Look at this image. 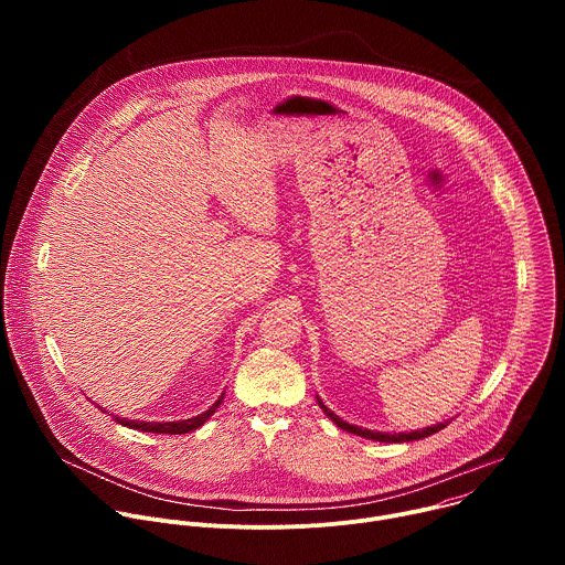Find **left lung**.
<instances>
[{"instance_id":"left-lung-1","label":"left lung","mask_w":565,"mask_h":565,"mask_svg":"<svg viewBox=\"0 0 565 565\" xmlns=\"http://www.w3.org/2000/svg\"><path fill=\"white\" fill-rule=\"evenodd\" d=\"M317 405H319V409L324 412L340 429H344V431H349V434H355V436H362V438H369V440H375V443H412V440H420V438H427V436H431V434H438L440 429H445L447 427V423L449 420H445V423H438V425H434V427H425V429H420V431H409V434H386V431H371V429H362V427H358V425H351V423H347V420H342L340 416H335L324 402H321V397H317Z\"/></svg>"}]
</instances>
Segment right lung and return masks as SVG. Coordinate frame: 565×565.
<instances>
[{"label": "right lung", "mask_w": 565, "mask_h": 565, "mask_svg": "<svg viewBox=\"0 0 565 565\" xmlns=\"http://www.w3.org/2000/svg\"><path fill=\"white\" fill-rule=\"evenodd\" d=\"M223 395H225V393L218 395V399L214 402V405H212L207 412H203V414H199V416H194V418H188V420H174V423H140V420H127V418H118V416H114V420H116L118 425H122V427L138 429V431H147V434H172V436H177V434H190V431L199 429L201 425H205V423L210 420V416L221 407ZM109 416H111V414H109Z\"/></svg>", "instance_id": "add662e5"}]
</instances>
